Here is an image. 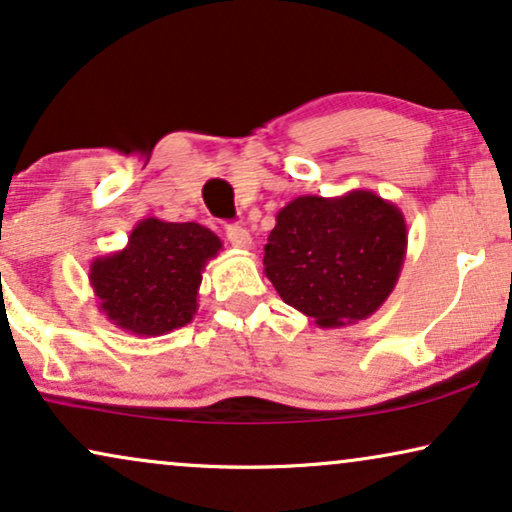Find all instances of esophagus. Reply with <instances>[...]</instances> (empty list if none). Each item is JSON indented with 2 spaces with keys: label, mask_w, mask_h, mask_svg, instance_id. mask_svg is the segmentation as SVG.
I'll return each mask as SVG.
<instances>
[{
  "label": "esophagus",
  "mask_w": 512,
  "mask_h": 512,
  "mask_svg": "<svg viewBox=\"0 0 512 512\" xmlns=\"http://www.w3.org/2000/svg\"><path fill=\"white\" fill-rule=\"evenodd\" d=\"M227 238L236 250H248L252 245V238L248 234V229L241 227V224H227Z\"/></svg>",
  "instance_id": "obj_1"
}]
</instances>
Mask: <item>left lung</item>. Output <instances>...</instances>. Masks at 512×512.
I'll return each instance as SVG.
<instances>
[{
    "mask_svg": "<svg viewBox=\"0 0 512 512\" xmlns=\"http://www.w3.org/2000/svg\"><path fill=\"white\" fill-rule=\"evenodd\" d=\"M407 255L405 215L370 189L297 196L278 210L264 274L285 304L339 327L370 318L391 295Z\"/></svg>",
    "mask_w": 512,
    "mask_h": 512,
    "instance_id": "obj_1",
    "label": "left lung"
}]
</instances>
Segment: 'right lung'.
<instances>
[{
  "instance_id": "obj_1",
  "label": "right lung",
  "mask_w": 512,
  "mask_h": 512,
  "mask_svg": "<svg viewBox=\"0 0 512 512\" xmlns=\"http://www.w3.org/2000/svg\"><path fill=\"white\" fill-rule=\"evenodd\" d=\"M222 241L199 222L145 217L124 250L95 257L88 283L98 311L135 337H161L192 323L206 264Z\"/></svg>"
}]
</instances>
